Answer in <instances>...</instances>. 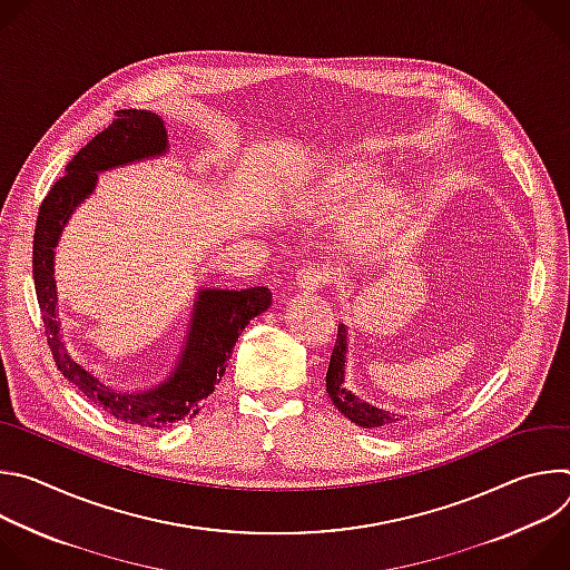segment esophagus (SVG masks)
I'll return each mask as SVG.
<instances>
[{"instance_id": "obj_1", "label": "esophagus", "mask_w": 570, "mask_h": 570, "mask_svg": "<svg viewBox=\"0 0 570 570\" xmlns=\"http://www.w3.org/2000/svg\"><path fill=\"white\" fill-rule=\"evenodd\" d=\"M327 282H330V271L324 268L322 264H308V266H304V268L295 275L297 288H299V291H308V293L322 288Z\"/></svg>"}]
</instances>
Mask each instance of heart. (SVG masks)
I'll return each instance as SVG.
<instances>
[{"mask_svg":"<svg viewBox=\"0 0 570 570\" xmlns=\"http://www.w3.org/2000/svg\"><path fill=\"white\" fill-rule=\"evenodd\" d=\"M374 185H376V178L367 167H347L336 171L332 178L322 180L315 189V198L324 207L343 209L363 200L374 189ZM401 205H403V198L394 191L372 194L367 200H363V205L356 212L354 225L358 234L363 236L376 234L383 225H387L396 216Z\"/></svg>","mask_w":570,"mask_h":570,"instance_id":"obj_1","label":"heart"}]
</instances>
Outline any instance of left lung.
<instances>
[{"label": "left lung", "mask_w": 570, "mask_h": 570, "mask_svg": "<svg viewBox=\"0 0 570 570\" xmlns=\"http://www.w3.org/2000/svg\"><path fill=\"white\" fill-rule=\"evenodd\" d=\"M347 350H350L347 324H338V336H336V345H334L330 370H327V394L334 401L336 409L361 429H396L399 424H403L405 415L376 409V405L367 403L365 399H358L352 390H347L345 385Z\"/></svg>", "instance_id": "obj_1"}]
</instances>
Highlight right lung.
Masks as SVG:
<instances>
[{
	"instance_id": "obj_1",
	"label": "right lung",
	"mask_w": 570,
	"mask_h": 570,
	"mask_svg": "<svg viewBox=\"0 0 570 570\" xmlns=\"http://www.w3.org/2000/svg\"><path fill=\"white\" fill-rule=\"evenodd\" d=\"M169 148L167 126L159 115L150 110H119L106 130L69 159L65 167L67 176L49 189L40 205L33 236L36 295L58 370L104 413L144 429H167L185 417H196L203 401L225 374L240 332L273 304V293L266 286L240 291L198 288L176 365L165 381L146 390H119L106 383L65 347L53 273L58 240L71 214L95 194L99 174L157 159Z\"/></svg>"
}]
</instances>
